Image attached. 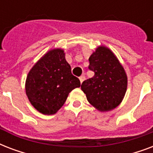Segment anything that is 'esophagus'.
I'll list each match as a JSON object with an SVG mask.
<instances>
[{
    "label": "esophagus",
    "mask_w": 153,
    "mask_h": 153,
    "mask_svg": "<svg viewBox=\"0 0 153 153\" xmlns=\"http://www.w3.org/2000/svg\"><path fill=\"white\" fill-rule=\"evenodd\" d=\"M79 80H80V82L82 83V82L85 80V76H84V75H82V76L79 77Z\"/></svg>",
    "instance_id": "esophagus-1"
}]
</instances>
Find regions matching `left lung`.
Segmentation results:
<instances>
[{"label": "left lung", "mask_w": 153, "mask_h": 153, "mask_svg": "<svg viewBox=\"0 0 153 153\" xmlns=\"http://www.w3.org/2000/svg\"><path fill=\"white\" fill-rule=\"evenodd\" d=\"M93 78L82 83L86 98L99 111H110L120 105L127 90V75L117 58L104 46L96 48L89 58Z\"/></svg>", "instance_id": "1"}]
</instances>
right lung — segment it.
Returning <instances> with one entry per match:
<instances>
[{"label":"right lung","mask_w":153,"mask_h":153,"mask_svg":"<svg viewBox=\"0 0 153 153\" xmlns=\"http://www.w3.org/2000/svg\"><path fill=\"white\" fill-rule=\"evenodd\" d=\"M80 81L71 74L62 49L50 50L30 70L25 91L31 104L39 113L55 114L63 105Z\"/></svg>","instance_id":"right-lung-1"}]
</instances>
